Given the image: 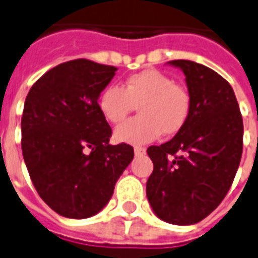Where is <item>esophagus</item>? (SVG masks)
<instances>
[{
	"label": "esophagus",
	"instance_id": "34e87169",
	"mask_svg": "<svg viewBox=\"0 0 258 258\" xmlns=\"http://www.w3.org/2000/svg\"><path fill=\"white\" fill-rule=\"evenodd\" d=\"M134 153H135L137 157H142V155H145L146 154V149L145 147H135V149H134Z\"/></svg>",
	"mask_w": 258,
	"mask_h": 258
}]
</instances>
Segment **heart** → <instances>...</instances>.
Returning a JSON list of instances; mask_svg holds the SVG:
<instances>
[{
	"label": "heart",
	"instance_id": "1",
	"mask_svg": "<svg viewBox=\"0 0 258 258\" xmlns=\"http://www.w3.org/2000/svg\"><path fill=\"white\" fill-rule=\"evenodd\" d=\"M138 105L139 116L116 127L113 137L128 145H145L163 133L174 135L187 121L191 99L187 89L157 70L131 75L124 86L111 84L99 96V108L111 123H120Z\"/></svg>",
	"mask_w": 258,
	"mask_h": 258
}]
</instances>
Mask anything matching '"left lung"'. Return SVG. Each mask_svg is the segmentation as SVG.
<instances>
[{
	"label": "left lung",
	"instance_id": "1",
	"mask_svg": "<svg viewBox=\"0 0 258 258\" xmlns=\"http://www.w3.org/2000/svg\"><path fill=\"white\" fill-rule=\"evenodd\" d=\"M169 64L186 76L191 108L171 141L147 149L154 171L146 194L162 221L192 225L228 194L242 155L244 124L234 91L222 76L190 60Z\"/></svg>",
	"mask_w": 258,
	"mask_h": 258
}]
</instances>
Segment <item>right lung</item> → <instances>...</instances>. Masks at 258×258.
I'll use <instances>...</instances> for the list:
<instances>
[{"instance_id": "right-lung-1", "label": "right lung", "mask_w": 258, "mask_h": 258, "mask_svg": "<svg viewBox=\"0 0 258 258\" xmlns=\"http://www.w3.org/2000/svg\"><path fill=\"white\" fill-rule=\"evenodd\" d=\"M116 68L86 58L62 62L34 83L25 99L21 147L38 196L67 218L100 212L134 158L130 145H109L99 96Z\"/></svg>"}]
</instances>
